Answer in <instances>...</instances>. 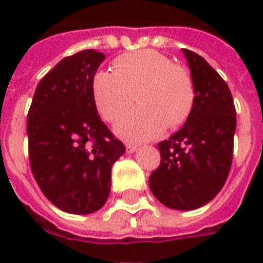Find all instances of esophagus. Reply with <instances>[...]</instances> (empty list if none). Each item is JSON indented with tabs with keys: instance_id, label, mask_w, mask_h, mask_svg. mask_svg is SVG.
<instances>
[{
	"instance_id": "obj_1",
	"label": "esophagus",
	"mask_w": 263,
	"mask_h": 263,
	"mask_svg": "<svg viewBox=\"0 0 263 263\" xmlns=\"http://www.w3.org/2000/svg\"><path fill=\"white\" fill-rule=\"evenodd\" d=\"M125 149L128 154H134V152H135V151L138 149V146L137 145H134V143H126Z\"/></svg>"
}]
</instances>
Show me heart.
<instances>
[{
	"label": "heart",
	"mask_w": 263,
	"mask_h": 263,
	"mask_svg": "<svg viewBox=\"0 0 263 263\" xmlns=\"http://www.w3.org/2000/svg\"><path fill=\"white\" fill-rule=\"evenodd\" d=\"M91 88L98 112L108 122L120 120L137 94L141 107L115 125V132L132 142L159 137L166 126L179 128L196 104L190 71L152 49L118 56L112 62V71L101 70L94 74Z\"/></svg>",
	"instance_id": "b5f03b06"
}]
</instances>
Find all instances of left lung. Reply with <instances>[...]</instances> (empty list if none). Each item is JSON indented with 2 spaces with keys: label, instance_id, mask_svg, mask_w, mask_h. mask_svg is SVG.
I'll list each match as a JSON object with an SVG mask.
<instances>
[{
  "label": "left lung",
  "instance_id": "left-lung-1",
  "mask_svg": "<svg viewBox=\"0 0 263 263\" xmlns=\"http://www.w3.org/2000/svg\"><path fill=\"white\" fill-rule=\"evenodd\" d=\"M196 87V104L182 129L158 143L160 165L149 187L173 210H194L211 201L232 163L237 114L227 83L200 56L183 49Z\"/></svg>",
  "mask_w": 263,
  "mask_h": 263
}]
</instances>
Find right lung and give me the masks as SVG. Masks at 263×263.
Segmentation results:
<instances>
[{"label":"right lung","mask_w":263,"mask_h":263,"mask_svg":"<svg viewBox=\"0 0 263 263\" xmlns=\"http://www.w3.org/2000/svg\"><path fill=\"white\" fill-rule=\"evenodd\" d=\"M105 54L94 49L62 59L39 81L28 111L29 163L42 193L70 214L103 207L111 167L125 152L97 112L92 77Z\"/></svg>","instance_id":"1"}]
</instances>
